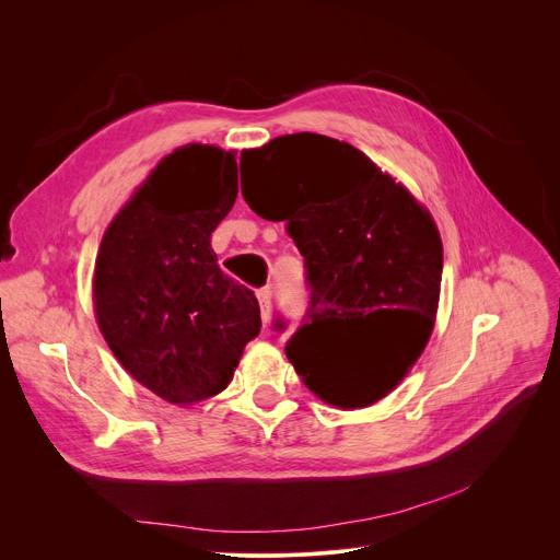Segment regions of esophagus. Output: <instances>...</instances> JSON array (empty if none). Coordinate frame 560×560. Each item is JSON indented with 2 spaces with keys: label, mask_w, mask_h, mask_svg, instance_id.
<instances>
[{
  "label": "esophagus",
  "mask_w": 560,
  "mask_h": 560,
  "mask_svg": "<svg viewBox=\"0 0 560 560\" xmlns=\"http://www.w3.org/2000/svg\"><path fill=\"white\" fill-rule=\"evenodd\" d=\"M256 298H258V304H260L262 322H268V317H270V311H272V290H270V288H260Z\"/></svg>",
  "instance_id": "34e87169"
}]
</instances>
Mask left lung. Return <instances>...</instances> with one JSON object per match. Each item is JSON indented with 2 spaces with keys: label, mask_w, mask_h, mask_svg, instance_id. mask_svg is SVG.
Returning <instances> with one entry per match:
<instances>
[{
  "label": "left lung",
  "mask_w": 560,
  "mask_h": 560,
  "mask_svg": "<svg viewBox=\"0 0 560 560\" xmlns=\"http://www.w3.org/2000/svg\"><path fill=\"white\" fill-rule=\"evenodd\" d=\"M265 220L288 222L302 252L308 322L285 357L306 388L342 410L376 404L416 365L431 338L443 279L433 215L393 174L345 140L279 136L243 152Z\"/></svg>",
  "instance_id": "1"
}]
</instances>
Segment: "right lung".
<instances>
[{"mask_svg":"<svg viewBox=\"0 0 560 560\" xmlns=\"http://www.w3.org/2000/svg\"><path fill=\"white\" fill-rule=\"evenodd\" d=\"M235 197V152L190 142L159 161L102 235L97 327L138 384L174 406L222 393L260 331L254 292L211 247Z\"/></svg>","mask_w":560,"mask_h":560,"instance_id":"add662e5","label":"right lung"}]
</instances>
